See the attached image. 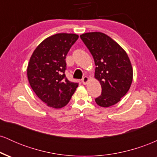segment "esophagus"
Instances as JSON below:
<instances>
[{"instance_id": "1", "label": "esophagus", "mask_w": 157, "mask_h": 157, "mask_svg": "<svg viewBox=\"0 0 157 157\" xmlns=\"http://www.w3.org/2000/svg\"><path fill=\"white\" fill-rule=\"evenodd\" d=\"M88 81H89V77H88L87 76L83 77V78L82 79V84H84V85H86V83H87Z\"/></svg>"}]
</instances>
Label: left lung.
<instances>
[{
    "label": "left lung",
    "instance_id": "left-lung-1",
    "mask_svg": "<svg viewBox=\"0 0 157 157\" xmlns=\"http://www.w3.org/2000/svg\"><path fill=\"white\" fill-rule=\"evenodd\" d=\"M80 38L93 56L94 77L102 87L95 102L105 108L117 103L132 82L133 68L128 56L117 43L102 32L85 33Z\"/></svg>",
    "mask_w": 157,
    "mask_h": 157
}]
</instances>
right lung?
I'll return each instance as SVG.
<instances>
[{"mask_svg": "<svg viewBox=\"0 0 157 157\" xmlns=\"http://www.w3.org/2000/svg\"><path fill=\"white\" fill-rule=\"evenodd\" d=\"M75 34L60 33L45 39L32 54L27 76L32 90L49 107L66 105L78 86L66 77V57L78 39Z\"/></svg>", "mask_w": 157, "mask_h": 157, "instance_id": "right-lung-1", "label": "right lung"}]
</instances>
